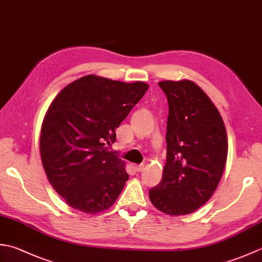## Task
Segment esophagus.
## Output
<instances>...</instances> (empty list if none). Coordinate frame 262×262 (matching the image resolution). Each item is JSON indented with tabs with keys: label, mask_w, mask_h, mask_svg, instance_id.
Here are the masks:
<instances>
[{
	"label": "esophagus",
	"mask_w": 262,
	"mask_h": 262,
	"mask_svg": "<svg viewBox=\"0 0 262 262\" xmlns=\"http://www.w3.org/2000/svg\"><path fill=\"white\" fill-rule=\"evenodd\" d=\"M145 170V164H138V165H135V171L136 172H142Z\"/></svg>",
	"instance_id": "1"
}]
</instances>
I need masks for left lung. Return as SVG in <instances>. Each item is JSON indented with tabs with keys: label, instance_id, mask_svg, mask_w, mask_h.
<instances>
[{
	"label": "left lung",
	"instance_id": "8db88e82",
	"mask_svg": "<svg viewBox=\"0 0 262 262\" xmlns=\"http://www.w3.org/2000/svg\"><path fill=\"white\" fill-rule=\"evenodd\" d=\"M168 99L166 163L149 199L168 215H186L207 202L223 174L227 137L219 110L193 82H159Z\"/></svg>",
	"mask_w": 262,
	"mask_h": 262
}]
</instances>
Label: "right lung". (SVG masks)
<instances>
[{"label": "right lung", "mask_w": 262, "mask_h": 262, "mask_svg": "<svg viewBox=\"0 0 262 262\" xmlns=\"http://www.w3.org/2000/svg\"><path fill=\"white\" fill-rule=\"evenodd\" d=\"M144 82L124 83L86 75L65 86L42 122L40 155L53 188L71 207L89 214L108 209L128 174L117 152L116 128L147 91Z\"/></svg>", "instance_id": "1"}]
</instances>
